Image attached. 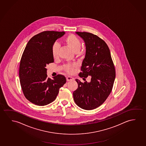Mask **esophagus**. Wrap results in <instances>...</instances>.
<instances>
[{
    "label": "esophagus",
    "instance_id": "obj_1",
    "mask_svg": "<svg viewBox=\"0 0 146 146\" xmlns=\"http://www.w3.org/2000/svg\"><path fill=\"white\" fill-rule=\"evenodd\" d=\"M74 79L72 78V77H70V76H68L67 78H66V80L67 81H70L73 80Z\"/></svg>",
    "mask_w": 146,
    "mask_h": 146
}]
</instances>
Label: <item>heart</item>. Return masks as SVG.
Listing matches in <instances>:
<instances>
[{
  "label": "heart",
  "instance_id": "heart-1",
  "mask_svg": "<svg viewBox=\"0 0 146 146\" xmlns=\"http://www.w3.org/2000/svg\"><path fill=\"white\" fill-rule=\"evenodd\" d=\"M64 43L71 49L74 53H78L80 49L81 42L76 36L73 34H69L64 39ZM59 51V45L57 43L53 44L51 48L52 55L54 59H56L58 57ZM80 54V53H79ZM75 64H67L64 66V70L68 74H72L76 68Z\"/></svg>",
  "mask_w": 146,
  "mask_h": 146
}]
</instances>
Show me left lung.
Here are the masks:
<instances>
[{
    "mask_svg": "<svg viewBox=\"0 0 146 146\" xmlns=\"http://www.w3.org/2000/svg\"><path fill=\"white\" fill-rule=\"evenodd\" d=\"M84 41L86 54L79 76H91L90 82L76 79L78 88L73 93L74 102L79 107L92 110L101 106L112 90L115 70L106 42L98 36L87 32H76Z\"/></svg>",
    "mask_w": 146,
    "mask_h": 146,
    "instance_id": "8db88e82",
    "label": "left lung"
}]
</instances>
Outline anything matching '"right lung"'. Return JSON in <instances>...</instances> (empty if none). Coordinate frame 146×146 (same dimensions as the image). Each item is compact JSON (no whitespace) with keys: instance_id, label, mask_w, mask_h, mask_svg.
Returning a JSON list of instances; mask_svg holds the SVG:
<instances>
[{"instance_id":"right-lung-1","label":"right lung","mask_w":146,"mask_h":146,"mask_svg":"<svg viewBox=\"0 0 146 146\" xmlns=\"http://www.w3.org/2000/svg\"><path fill=\"white\" fill-rule=\"evenodd\" d=\"M64 32L44 31L34 36L25 46L19 64L21 89L27 100L44 106L56 98L59 89L66 82L65 77L58 74L49 78L46 66L54 62L51 48Z\"/></svg>"}]
</instances>
